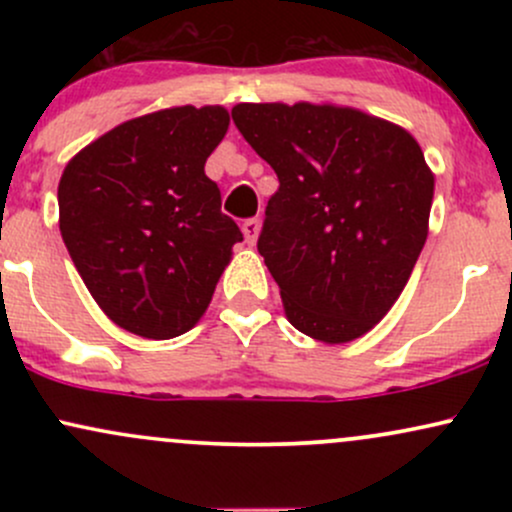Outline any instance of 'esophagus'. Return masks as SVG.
Masks as SVG:
<instances>
[{
    "instance_id": "esophagus-1",
    "label": "esophagus",
    "mask_w": 512,
    "mask_h": 512,
    "mask_svg": "<svg viewBox=\"0 0 512 512\" xmlns=\"http://www.w3.org/2000/svg\"><path fill=\"white\" fill-rule=\"evenodd\" d=\"M243 236L250 245H255L257 236H260V219H245L243 221Z\"/></svg>"
}]
</instances>
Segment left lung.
Listing matches in <instances>:
<instances>
[{
  "label": "left lung",
  "instance_id": "1",
  "mask_svg": "<svg viewBox=\"0 0 512 512\" xmlns=\"http://www.w3.org/2000/svg\"><path fill=\"white\" fill-rule=\"evenodd\" d=\"M231 115L279 178L257 250L289 322L325 344L373 330L428 236L433 173L419 142L342 105L238 103Z\"/></svg>",
  "mask_w": 512,
  "mask_h": 512
}]
</instances>
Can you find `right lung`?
Masks as SVG:
<instances>
[{
    "instance_id": "1",
    "label": "right lung",
    "mask_w": 512,
    "mask_h": 512,
    "mask_svg": "<svg viewBox=\"0 0 512 512\" xmlns=\"http://www.w3.org/2000/svg\"><path fill=\"white\" fill-rule=\"evenodd\" d=\"M221 105L122 122L64 168L60 231L93 301L122 330L173 339L197 325L243 233L204 173L228 132Z\"/></svg>"
}]
</instances>
